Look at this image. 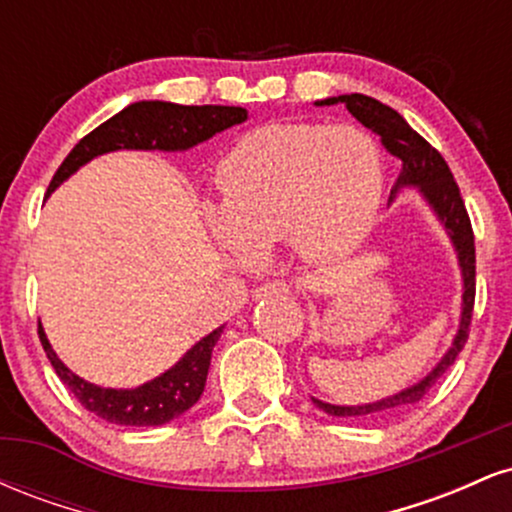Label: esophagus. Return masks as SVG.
<instances>
[{"instance_id": "esophagus-1", "label": "esophagus", "mask_w": 512, "mask_h": 512, "mask_svg": "<svg viewBox=\"0 0 512 512\" xmlns=\"http://www.w3.org/2000/svg\"><path fill=\"white\" fill-rule=\"evenodd\" d=\"M252 296L260 301V298H274V296H289V286L281 284V281H272V284H262L252 291Z\"/></svg>"}]
</instances>
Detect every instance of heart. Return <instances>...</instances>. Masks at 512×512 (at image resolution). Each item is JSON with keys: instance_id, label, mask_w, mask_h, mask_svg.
Returning a JSON list of instances; mask_svg holds the SVG:
<instances>
[{"instance_id": "b5f03b06", "label": "heart", "mask_w": 512, "mask_h": 512, "mask_svg": "<svg viewBox=\"0 0 512 512\" xmlns=\"http://www.w3.org/2000/svg\"><path fill=\"white\" fill-rule=\"evenodd\" d=\"M221 209L207 226L240 260L286 238L305 262L354 252L383 199V156L368 132L308 122L252 129L216 166Z\"/></svg>"}]
</instances>
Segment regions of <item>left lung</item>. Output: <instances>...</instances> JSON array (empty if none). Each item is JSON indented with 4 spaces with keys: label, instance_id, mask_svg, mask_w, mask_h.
Masks as SVG:
<instances>
[{
    "label": "left lung",
    "instance_id": "8db88e82",
    "mask_svg": "<svg viewBox=\"0 0 512 512\" xmlns=\"http://www.w3.org/2000/svg\"><path fill=\"white\" fill-rule=\"evenodd\" d=\"M344 103L346 110L361 122L363 127H368L370 132H375L380 137V142L392 156H397L402 161V173L392 187V197L397 195L402 187H419L421 197L426 199L428 207L433 209V214L438 216V221L443 223L445 233L452 240V248L457 252V262L462 269V315H460V330H457L455 339L448 354L438 361V366L426 375L424 380H419L416 385L407 387V390L397 392V395L380 399V402L370 404H358V407H339V404H327L313 397L315 407L327 411L330 416H380L387 411H397L404 407H411L419 399L431 390L433 385L443 378V373L448 370L460 351L464 349L469 337V325H472V310H474V291H477V255H474V233H472V221H469L467 209H464L460 187H457L455 178H452L448 163L445 158L433 149L431 144L421 137L419 132L409 127V122L404 120L397 110H392L390 105L375 101V98L363 96V93H346V96H334L325 98V101H317L315 105H337Z\"/></svg>",
    "mask_w": 512,
    "mask_h": 512
}]
</instances>
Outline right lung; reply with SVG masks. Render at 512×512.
<instances>
[{"instance_id":"1","label":"right lung","mask_w":512,"mask_h":512,"mask_svg":"<svg viewBox=\"0 0 512 512\" xmlns=\"http://www.w3.org/2000/svg\"><path fill=\"white\" fill-rule=\"evenodd\" d=\"M248 120V110L236 105H178L166 101H139L127 105L125 110L110 117L101 127L86 134L79 144L69 151L55 178L50 180L48 192H55L69 175L76 173L91 158L108 154L117 149H158V151H185L207 142L223 129L240 125ZM223 327L192 346L185 356L149 383L134 390H113L86 383L84 378L72 373L57 358L45 337L43 325L38 322V337L48 354L52 368L69 392L79 399L81 407L96 414L98 419L117 426H163L178 419L187 409L195 407L207 385L211 351L219 342Z\"/></svg>"}]
</instances>
